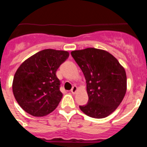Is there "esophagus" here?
Returning <instances> with one entry per match:
<instances>
[{"mask_svg": "<svg viewBox=\"0 0 147 147\" xmlns=\"http://www.w3.org/2000/svg\"><path fill=\"white\" fill-rule=\"evenodd\" d=\"M76 90H77V87H76V85H74V86H73V88H71V92L73 93V94H74V93H76Z\"/></svg>", "mask_w": 147, "mask_h": 147, "instance_id": "1", "label": "esophagus"}]
</instances>
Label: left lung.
Segmentation results:
<instances>
[{"mask_svg":"<svg viewBox=\"0 0 147 147\" xmlns=\"http://www.w3.org/2000/svg\"><path fill=\"white\" fill-rule=\"evenodd\" d=\"M71 54L86 80L88 102L80 106V110L90 117H107L119 107L125 96V70L105 51L88 48Z\"/></svg>","mask_w":147,"mask_h":147,"instance_id":"left-lung-1","label":"left lung"}]
</instances>
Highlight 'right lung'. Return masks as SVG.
<instances>
[{
  "mask_svg": "<svg viewBox=\"0 0 147 147\" xmlns=\"http://www.w3.org/2000/svg\"><path fill=\"white\" fill-rule=\"evenodd\" d=\"M68 57L65 51L45 49L20 65L14 76L12 90L23 110L39 117L57 108L62 93L56 72Z\"/></svg>",
  "mask_w": 147,
  "mask_h": 147,
  "instance_id": "obj_1",
  "label": "right lung"
}]
</instances>
